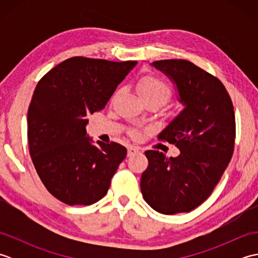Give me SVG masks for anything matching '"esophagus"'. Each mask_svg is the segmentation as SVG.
Instances as JSON below:
<instances>
[{"mask_svg":"<svg viewBox=\"0 0 258 258\" xmlns=\"http://www.w3.org/2000/svg\"><path fill=\"white\" fill-rule=\"evenodd\" d=\"M140 153V149L139 147H134V146H130L127 149V157H131L133 155H136Z\"/></svg>","mask_w":258,"mask_h":258,"instance_id":"34e87169","label":"esophagus"}]
</instances>
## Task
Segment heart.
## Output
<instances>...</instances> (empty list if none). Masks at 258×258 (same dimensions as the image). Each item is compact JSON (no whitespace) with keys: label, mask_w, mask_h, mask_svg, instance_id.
Instances as JSON below:
<instances>
[{"label":"heart","mask_w":258,"mask_h":258,"mask_svg":"<svg viewBox=\"0 0 258 258\" xmlns=\"http://www.w3.org/2000/svg\"><path fill=\"white\" fill-rule=\"evenodd\" d=\"M140 96L144 102L157 101L161 104L165 103L172 95L169 86L157 76L147 75L142 78L136 85Z\"/></svg>","instance_id":"obj_1"}]
</instances>
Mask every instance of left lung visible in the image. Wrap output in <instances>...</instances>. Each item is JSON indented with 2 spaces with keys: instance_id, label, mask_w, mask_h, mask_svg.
<instances>
[{
  "instance_id": "8db88e82",
  "label": "left lung",
  "mask_w": 258,
  "mask_h": 258,
  "mask_svg": "<svg viewBox=\"0 0 258 258\" xmlns=\"http://www.w3.org/2000/svg\"><path fill=\"white\" fill-rule=\"evenodd\" d=\"M171 80L183 109L158 139L175 144L177 157L146 151L149 166L142 174L145 202L158 213L190 212L215 187L232 158L235 115L222 82L185 59L151 63Z\"/></svg>"
}]
</instances>
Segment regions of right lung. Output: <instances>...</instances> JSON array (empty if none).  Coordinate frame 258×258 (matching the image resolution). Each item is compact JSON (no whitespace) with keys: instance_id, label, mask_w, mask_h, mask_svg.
Instances as JSON below:
<instances>
[{"instance_id":"1","label":"right lung","mask_w":258,"mask_h":258,"mask_svg":"<svg viewBox=\"0 0 258 258\" xmlns=\"http://www.w3.org/2000/svg\"><path fill=\"white\" fill-rule=\"evenodd\" d=\"M138 62L71 57L38 82L27 112V141L43 184L69 205H91L107 193L126 156L117 143L96 144L87 116L101 111Z\"/></svg>"}]
</instances>
